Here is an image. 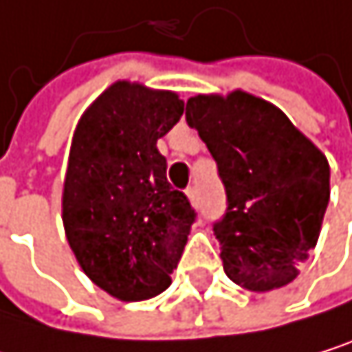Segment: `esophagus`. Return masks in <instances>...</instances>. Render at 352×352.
<instances>
[{
  "label": "esophagus",
  "instance_id": "obj_1",
  "mask_svg": "<svg viewBox=\"0 0 352 352\" xmlns=\"http://www.w3.org/2000/svg\"><path fill=\"white\" fill-rule=\"evenodd\" d=\"M186 197H188V201H190L192 206H197V190L192 188V186L186 188Z\"/></svg>",
  "mask_w": 352,
  "mask_h": 352
}]
</instances>
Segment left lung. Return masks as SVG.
<instances>
[{
	"instance_id": "obj_1",
	"label": "left lung",
	"mask_w": 352,
	"mask_h": 352,
	"mask_svg": "<svg viewBox=\"0 0 352 352\" xmlns=\"http://www.w3.org/2000/svg\"><path fill=\"white\" fill-rule=\"evenodd\" d=\"M218 166L226 212L214 222L226 277L250 292L283 287L317 245L329 201L325 155L275 104L235 90L186 102Z\"/></svg>"
}]
</instances>
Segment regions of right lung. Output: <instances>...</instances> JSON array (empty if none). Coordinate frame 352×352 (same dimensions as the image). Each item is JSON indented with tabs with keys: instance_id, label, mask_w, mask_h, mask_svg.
I'll return each mask as SVG.
<instances>
[{
	"instance_id": "add662e5",
	"label": "right lung",
	"mask_w": 352,
	"mask_h": 352,
	"mask_svg": "<svg viewBox=\"0 0 352 352\" xmlns=\"http://www.w3.org/2000/svg\"><path fill=\"white\" fill-rule=\"evenodd\" d=\"M182 113L174 92L115 81L73 134L63 190L67 241L83 273L124 302L146 300L172 283L197 216L168 182L157 151Z\"/></svg>"
}]
</instances>
